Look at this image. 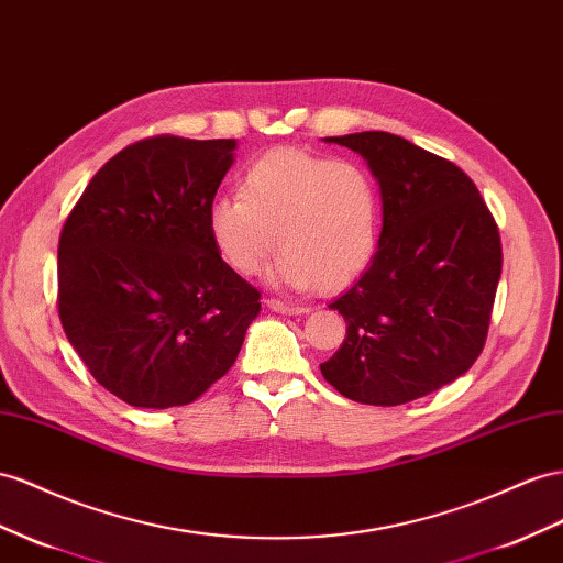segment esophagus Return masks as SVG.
I'll return each mask as SVG.
<instances>
[{
    "instance_id": "obj_1",
    "label": "esophagus",
    "mask_w": 563,
    "mask_h": 563,
    "mask_svg": "<svg viewBox=\"0 0 563 563\" xmlns=\"http://www.w3.org/2000/svg\"><path fill=\"white\" fill-rule=\"evenodd\" d=\"M265 306L272 312H279V314H306V312H310V308H306V306H294V302H284V300H277V298H267Z\"/></svg>"
}]
</instances>
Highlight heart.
I'll return each mask as SVG.
<instances>
[{
  "instance_id": "obj_1",
  "label": "heart",
  "mask_w": 563,
  "mask_h": 563,
  "mask_svg": "<svg viewBox=\"0 0 563 563\" xmlns=\"http://www.w3.org/2000/svg\"><path fill=\"white\" fill-rule=\"evenodd\" d=\"M378 227L374 177L353 161L302 148L261 156L239 196H220L208 208L212 246L236 275H257L277 244L267 279L282 288L336 291L353 282L372 261Z\"/></svg>"
}]
</instances>
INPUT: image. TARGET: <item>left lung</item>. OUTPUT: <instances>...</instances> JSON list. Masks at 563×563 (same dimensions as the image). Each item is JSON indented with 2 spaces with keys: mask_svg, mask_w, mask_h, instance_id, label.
Instances as JSON below:
<instances>
[{
  "mask_svg": "<svg viewBox=\"0 0 563 563\" xmlns=\"http://www.w3.org/2000/svg\"><path fill=\"white\" fill-rule=\"evenodd\" d=\"M324 142L367 161L384 227L369 267L329 306L347 331L319 369L355 402H412L460 378L483 351L503 275L495 218L464 170L398 134Z\"/></svg>",
  "mask_w": 563,
  "mask_h": 563,
  "instance_id": "obj_1",
  "label": "left lung"
}]
</instances>
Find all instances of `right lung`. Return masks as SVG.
I'll return each instance as SVG.
<instances>
[{
  "label": "right lung",
  "instance_id": "obj_1",
  "mask_svg": "<svg viewBox=\"0 0 563 563\" xmlns=\"http://www.w3.org/2000/svg\"><path fill=\"white\" fill-rule=\"evenodd\" d=\"M236 140L151 136L92 177L58 239V317L97 382L132 407L189 405L230 372L261 312L208 234Z\"/></svg>",
  "mask_w": 563,
  "mask_h": 563
}]
</instances>
